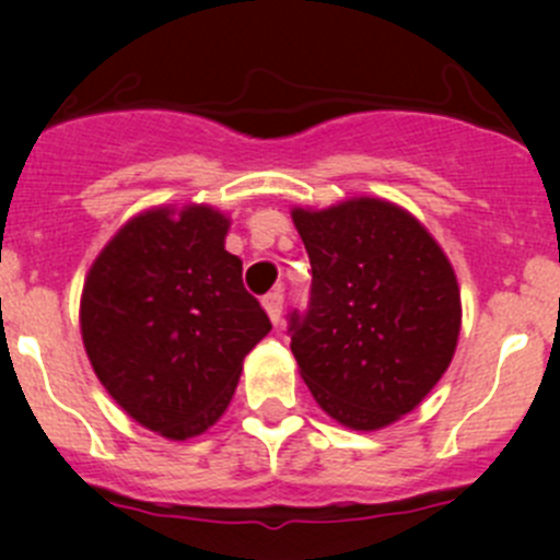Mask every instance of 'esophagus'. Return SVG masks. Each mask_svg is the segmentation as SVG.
Segmentation results:
<instances>
[{"instance_id": "34e87169", "label": "esophagus", "mask_w": 560, "mask_h": 560, "mask_svg": "<svg viewBox=\"0 0 560 560\" xmlns=\"http://www.w3.org/2000/svg\"><path fill=\"white\" fill-rule=\"evenodd\" d=\"M262 306H265V312H268L270 322H273V325H279V319H281V306H284V292H281V290L268 292V295L262 298Z\"/></svg>"}]
</instances>
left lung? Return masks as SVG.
I'll return each mask as SVG.
<instances>
[{
	"label": "left lung",
	"instance_id": "1",
	"mask_svg": "<svg viewBox=\"0 0 560 560\" xmlns=\"http://www.w3.org/2000/svg\"><path fill=\"white\" fill-rule=\"evenodd\" d=\"M292 222L312 259L308 308L290 314L303 382L336 422L380 431L417 409L453 363V265L409 211L380 197L295 208Z\"/></svg>",
	"mask_w": 560,
	"mask_h": 560
}]
</instances>
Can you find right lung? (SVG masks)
I'll list each match as a JSON object with an SVG mask.
<instances>
[{"label":"right lung","instance_id":"right-lung-1","mask_svg":"<svg viewBox=\"0 0 560 560\" xmlns=\"http://www.w3.org/2000/svg\"><path fill=\"white\" fill-rule=\"evenodd\" d=\"M228 228L211 206L151 208L107 241L83 284L94 374L132 420L173 442L224 415L244 358L270 332L244 262L224 248Z\"/></svg>","mask_w":560,"mask_h":560}]
</instances>
